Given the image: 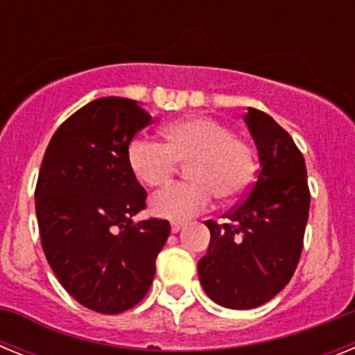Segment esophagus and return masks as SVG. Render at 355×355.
Returning <instances> with one entry per match:
<instances>
[{"instance_id":"34e87169","label":"esophagus","mask_w":355,"mask_h":355,"mask_svg":"<svg viewBox=\"0 0 355 355\" xmlns=\"http://www.w3.org/2000/svg\"><path fill=\"white\" fill-rule=\"evenodd\" d=\"M183 222H174V224H172L171 225V231H172V233H180V231H181V229H183Z\"/></svg>"}]
</instances>
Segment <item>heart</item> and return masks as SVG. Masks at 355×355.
<instances>
[{
  "label": "heart",
  "instance_id": "b5f03b06",
  "mask_svg": "<svg viewBox=\"0 0 355 355\" xmlns=\"http://www.w3.org/2000/svg\"><path fill=\"white\" fill-rule=\"evenodd\" d=\"M163 144L131 140L128 165L144 187L158 188L171 181L178 162H187L188 181L165 188L150 199V211L167 220H188L211 206L213 197L231 200L247 192L254 180L252 150L224 122L190 115L165 124Z\"/></svg>",
  "mask_w": 355,
  "mask_h": 355
}]
</instances>
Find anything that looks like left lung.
Instances as JSON below:
<instances>
[{"label":"left lung","instance_id":"8db88e82","mask_svg":"<svg viewBox=\"0 0 355 355\" xmlns=\"http://www.w3.org/2000/svg\"><path fill=\"white\" fill-rule=\"evenodd\" d=\"M243 121L258 149V178L245 200L227 213L229 224L205 222L211 238L197 265L206 295L229 309H254L290 283L311 200L306 162L290 135L256 108Z\"/></svg>","mask_w":355,"mask_h":355}]
</instances>
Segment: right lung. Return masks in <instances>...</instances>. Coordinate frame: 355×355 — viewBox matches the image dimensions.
<instances>
[{
  "label": "right lung",
  "mask_w": 355,
  "mask_h": 355,
  "mask_svg": "<svg viewBox=\"0 0 355 355\" xmlns=\"http://www.w3.org/2000/svg\"><path fill=\"white\" fill-rule=\"evenodd\" d=\"M150 121L139 101L96 99L56 130L40 165L35 211L46 259L71 297L105 315L146 297L171 234L167 220L133 222L147 192L128 146Z\"/></svg>",
  "instance_id": "add662e5"
}]
</instances>
